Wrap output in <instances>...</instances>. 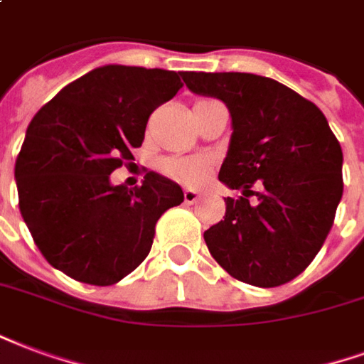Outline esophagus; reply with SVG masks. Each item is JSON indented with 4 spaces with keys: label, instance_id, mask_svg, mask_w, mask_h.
Wrapping results in <instances>:
<instances>
[{
    "label": "esophagus",
    "instance_id": "34e87169",
    "mask_svg": "<svg viewBox=\"0 0 364 364\" xmlns=\"http://www.w3.org/2000/svg\"><path fill=\"white\" fill-rule=\"evenodd\" d=\"M183 200H185L187 204L196 203V200H198V193H196V191H193V189H185V191H183Z\"/></svg>",
    "mask_w": 364,
    "mask_h": 364
}]
</instances>
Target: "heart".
I'll return each mask as SVG.
<instances>
[{
  "label": "heart",
  "instance_id": "b5f03b06",
  "mask_svg": "<svg viewBox=\"0 0 364 364\" xmlns=\"http://www.w3.org/2000/svg\"><path fill=\"white\" fill-rule=\"evenodd\" d=\"M206 100L196 102L195 106L203 104ZM160 171L169 179L187 185V187H196L206 181V177L212 171V161L208 158H198V156H168L160 160Z\"/></svg>",
  "mask_w": 364,
  "mask_h": 364
}]
</instances>
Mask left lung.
I'll return each mask as SVG.
<instances>
[{
    "label": "left lung",
    "mask_w": 364,
    "mask_h": 364,
    "mask_svg": "<svg viewBox=\"0 0 364 364\" xmlns=\"http://www.w3.org/2000/svg\"><path fill=\"white\" fill-rule=\"evenodd\" d=\"M191 90L220 98L233 123L220 181L243 195L204 231L216 262L258 287L297 278L324 245L343 195V154L324 114L278 80L185 71ZM255 194L257 203L248 198Z\"/></svg>",
    "instance_id": "obj_1"
}]
</instances>
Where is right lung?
Instances as JSON below:
<instances>
[{"mask_svg":"<svg viewBox=\"0 0 364 364\" xmlns=\"http://www.w3.org/2000/svg\"><path fill=\"white\" fill-rule=\"evenodd\" d=\"M181 77L98 67L32 117L15 161L18 208L40 252L69 278L117 284L148 257L161 214L183 203L181 187L154 171L134 189L109 183L134 160L148 117L177 94Z\"/></svg>","mask_w":364,"mask_h":364,"instance_id":"right-lung-1","label":"right lung"}]
</instances>
